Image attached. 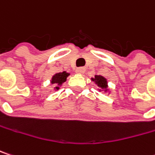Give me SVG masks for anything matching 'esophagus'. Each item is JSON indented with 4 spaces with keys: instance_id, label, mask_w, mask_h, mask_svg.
<instances>
[{
    "instance_id": "1",
    "label": "esophagus",
    "mask_w": 155,
    "mask_h": 155,
    "mask_svg": "<svg viewBox=\"0 0 155 155\" xmlns=\"http://www.w3.org/2000/svg\"><path fill=\"white\" fill-rule=\"evenodd\" d=\"M84 71H85V68L84 67H78V68H76V70H75V73L76 74H82L84 73Z\"/></svg>"
}]
</instances>
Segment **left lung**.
Masks as SVG:
<instances>
[{
  "label": "left lung",
  "instance_id": "left-lung-1",
  "mask_svg": "<svg viewBox=\"0 0 155 155\" xmlns=\"http://www.w3.org/2000/svg\"><path fill=\"white\" fill-rule=\"evenodd\" d=\"M92 81H95L98 87L102 88V89H106L107 88V81H106V78L100 75H96L95 78H92Z\"/></svg>",
  "mask_w": 155,
  "mask_h": 155
}]
</instances>
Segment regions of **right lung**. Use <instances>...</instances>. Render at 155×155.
<instances>
[{
    "mask_svg": "<svg viewBox=\"0 0 155 155\" xmlns=\"http://www.w3.org/2000/svg\"><path fill=\"white\" fill-rule=\"evenodd\" d=\"M69 75V74L63 72V73H58V74H56L53 77H52V81H51V83H57L58 85H61L63 82L65 81L66 77ZM56 89L58 90V87H56Z\"/></svg>",
    "mask_w": 155,
    "mask_h": 155,
    "instance_id": "obj_1",
    "label": "right lung"
}]
</instances>
